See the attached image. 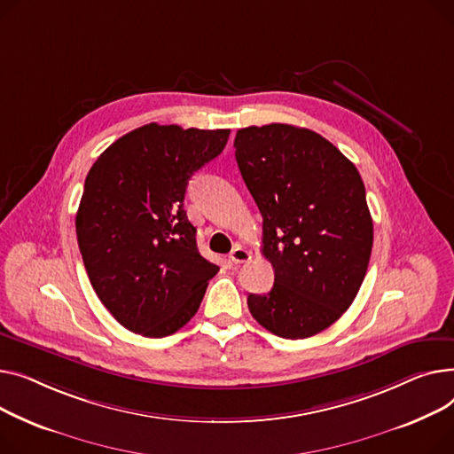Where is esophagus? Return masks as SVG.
Instances as JSON below:
<instances>
[{
	"label": "esophagus",
	"mask_w": 454,
	"mask_h": 454,
	"mask_svg": "<svg viewBox=\"0 0 454 454\" xmlns=\"http://www.w3.org/2000/svg\"><path fill=\"white\" fill-rule=\"evenodd\" d=\"M229 258H231L234 263H244V262L251 260V253H249L246 247H242V246H236V247L231 251Z\"/></svg>",
	"instance_id": "1"
}]
</instances>
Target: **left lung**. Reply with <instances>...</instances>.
<instances>
[{
    "mask_svg": "<svg viewBox=\"0 0 454 454\" xmlns=\"http://www.w3.org/2000/svg\"><path fill=\"white\" fill-rule=\"evenodd\" d=\"M234 148L263 218L262 254L275 270L271 291L247 297L249 311L278 337L317 335L350 308L366 275L374 223L363 179L308 128H242Z\"/></svg>",
    "mask_w": 454,
    "mask_h": 454,
    "instance_id": "1",
    "label": "left lung"
}]
</instances>
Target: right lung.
I'll return each mask as SVG.
<instances>
[{"instance_id":"1","label":"right lung","mask_w":454,"mask_h":454,"mask_svg":"<svg viewBox=\"0 0 454 454\" xmlns=\"http://www.w3.org/2000/svg\"><path fill=\"white\" fill-rule=\"evenodd\" d=\"M229 133L150 122L106 148L88 172L78 247L97 297L133 333L167 337L183 328L220 271L200 254L183 200Z\"/></svg>"}]
</instances>
